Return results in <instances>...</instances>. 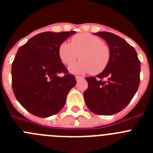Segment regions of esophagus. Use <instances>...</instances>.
I'll return each instance as SVG.
<instances>
[{
	"label": "esophagus",
	"mask_w": 153,
	"mask_h": 153,
	"mask_svg": "<svg viewBox=\"0 0 153 153\" xmlns=\"http://www.w3.org/2000/svg\"><path fill=\"white\" fill-rule=\"evenodd\" d=\"M76 81H79L81 80V79H83V76H76Z\"/></svg>",
	"instance_id": "1"
}]
</instances>
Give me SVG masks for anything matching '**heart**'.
<instances>
[{
	"label": "heart",
	"mask_w": 153,
	"mask_h": 153,
	"mask_svg": "<svg viewBox=\"0 0 153 153\" xmlns=\"http://www.w3.org/2000/svg\"><path fill=\"white\" fill-rule=\"evenodd\" d=\"M58 55L62 63L67 66L80 58V60L70 67L71 73L99 74L109 64L111 52L109 46L100 37L83 33L73 36L70 44L62 43L58 49Z\"/></svg>",
	"instance_id": "obj_1"
}]
</instances>
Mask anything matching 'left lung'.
<instances>
[{"label":"left lung","instance_id":"left-lung-1","mask_svg":"<svg viewBox=\"0 0 153 153\" xmlns=\"http://www.w3.org/2000/svg\"><path fill=\"white\" fill-rule=\"evenodd\" d=\"M94 34L107 43L111 56L101 74L86 78L85 102L95 114H116L130 102L139 88L140 61L134 47L122 37L106 31Z\"/></svg>","mask_w":153,"mask_h":153}]
</instances>
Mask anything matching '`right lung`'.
I'll use <instances>...</instances> for the list:
<instances>
[{"instance_id": "obj_1", "label": "right lung", "mask_w": 153, "mask_h": 153, "mask_svg": "<svg viewBox=\"0 0 153 153\" xmlns=\"http://www.w3.org/2000/svg\"><path fill=\"white\" fill-rule=\"evenodd\" d=\"M75 33H40L17 51L12 63V88L18 102L31 114L46 118L64 106L76 81L62 63L58 49ZM60 73L65 76L59 77Z\"/></svg>"}]
</instances>
